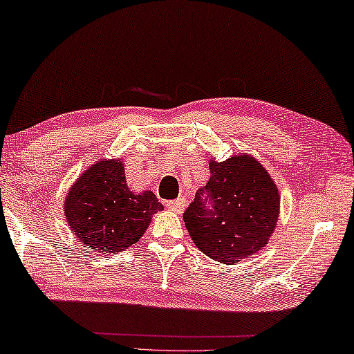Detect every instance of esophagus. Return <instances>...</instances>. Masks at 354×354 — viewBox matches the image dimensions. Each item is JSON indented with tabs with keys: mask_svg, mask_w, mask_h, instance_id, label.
Segmentation results:
<instances>
[{
	"mask_svg": "<svg viewBox=\"0 0 354 354\" xmlns=\"http://www.w3.org/2000/svg\"><path fill=\"white\" fill-rule=\"evenodd\" d=\"M166 206H167L171 211H174V212H182V211L187 207V205H185V198H177V200L166 201Z\"/></svg>",
	"mask_w": 354,
	"mask_h": 354,
	"instance_id": "obj_1",
	"label": "esophagus"
}]
</instances>
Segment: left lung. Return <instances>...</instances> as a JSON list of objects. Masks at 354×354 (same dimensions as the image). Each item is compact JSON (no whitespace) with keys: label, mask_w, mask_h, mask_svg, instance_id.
I'll return each instance as SVG.
<instances>
[{"label":"left lung","mask_w":354,"mask_h":354,"mask_svg":"<svg viewBox=\"0 0 354 354\" xmlns=\"http://www.w3.org/2000/svg\"><path fill=\"white\" fill-rule=\"evenodd\" d=\"M209 182L183 212L193 243L211 259L239 263L268 245L279 217V190L256 159L209 162Z\"/></svg>","instance_id":"obj_1"}]
</instances>
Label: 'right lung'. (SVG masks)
Listing matches in <instances>:
<instances>
[{
	"label": "right lung",
	"mask_w": 354,
	"mask_h": 354,
	"mask_svg": "<svg viewBox=\"0 0 354 354\" xmlns=\"http://www.w3.org/2000/svg\"><path fill=\"white\" fill-rule=\"evenodd\" d=\"M66 219L86 248L120 253L137 243L162 205L153 192L133 195L119 161H100L80 176L66 198Z\"/></svg>",
	"instance_id": "obj_1"
}]
</instances>
